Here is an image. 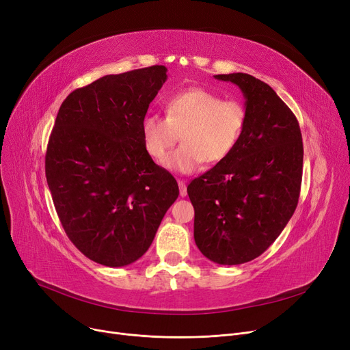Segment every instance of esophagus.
I'll list each match as a JSON object with an SVG mask.
<instances>
[{
	"instance_id": "1",
	"label": "esophagus",
	"mask_w": 350,
	"mask_h": 350,
	"mask_svg": "<svg viewBox=\"0 0 350 350\" xmlns=\"http://www.w3.org/2000/svg\"><path fill=\"white\" fill-rule=\"evenodd\" d=\"M178 189H180V196L181 197H186L187 196V186L186 183L183 180H178Z\"/></svg>"
}]
</instances>
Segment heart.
I'll return each instance as SVG.
<instances>
[{
    "label": "heart",
    "mask_w": 350,
    "mask_h": 350,
    "mask_svg": "<svg viewBox=\"0 0 350 350\" xmlns=\"http://www.w3.org/2000/svg\"><path fill=\"white\" fill-rule=\"evenodd\" d=\"M165 118L144 116L142 136L146 152L163 163L182 135L183 144L164 162L177 174H191L206 161L215 165L227 160L240 144L248 124L247 106L235 99L224 100L204 88L176 92L164 103Z\"/></svg>",
    "instance_id": "1"
}]
</instances>
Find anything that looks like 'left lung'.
Instances as JSON below:
<instances>
[{
    "label": "left lung",
    "instance_id": "1",
    "mask_svg": "<svg viewBox=\"0 0 350 350\" xmlns=\"http://www.w3.org/2000/svg\"><path fill=\"white\" fill-rule=\"evenodd\" d=\"M241 89L248 124L232 154L194 178V241L219 265L260 256L297 208L304 164L302 135L291 109L265 82L248 73L214 75Z\"/></svg>",
    "mask_w": 350,
    "mask_h": 350
}]
</instances>
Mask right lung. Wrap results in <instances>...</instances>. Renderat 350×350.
Wrapping results in <instances>:
<instances>
[{
    "instance_id": "right-lung-1",
    "label": "right lung",
    "mask_w": 350,
    "mask_h": 350,
    "mask_svg": "<svg viewBox=\"0 0 350 350\" xmlns=\"http://www.w3.org/2000/svg\"><path fill=\"white\" fill-rule=\"evenodd\" d=\"M165 72L154 65L73 90L48 142L45 174L61 224L85 256L106 267L137 261L178 197L176 178L142 136Z\"/></svg>"
}]
</instances>
